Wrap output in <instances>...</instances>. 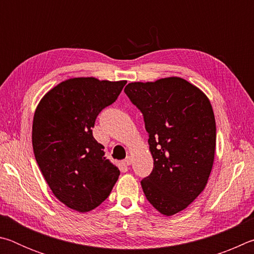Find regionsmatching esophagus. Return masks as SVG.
<instances>
[{"mask_svg": "<svg viewBox=\"0 0 254 254\" xmlns=\"http://www.w3.org/2000/svg\"><path fill=\"white\" fill-rule=\"evenodd\" d=\"M123 163H124V165H126V166H130L131 163H132V158H131L130 156H127V157L123 160Z\"/></svg>", "mask_w": 254, "mask_h": 254, "instance_id": "34e87169", "label": "esophagus"}]
</instances>
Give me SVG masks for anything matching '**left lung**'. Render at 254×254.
I'll use <instances>...</instances> for the list:
<instances>
[{
  "instance_id": "8db88e82",
  "label": "left lung",
  "mask_w": 254,
  "mask_h": 254,
  "mask_svg": "<svg viewBox=\"0 0 254 254\" xmlns=\"http://www.w3.org/2000/svg\"><path fill=\"white\" fill-rule=\"evenodd\" d=\"M143 114L153 170L141 180L149 203L171 216L188 207L207 185L216 148V123L208 97L180 77L124 88Z\"/></svg>"
}]
</instances>
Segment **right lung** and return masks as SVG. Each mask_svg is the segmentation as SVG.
<instances>
[{
	"mask_svg": "<svg viewBox=\"0 0 254 254\" xmlns=\"http://www.w3.org/2000/svg\"><path fill=\"white\" fill-rule=\"evenodd\" d=\"M126 84L69 78L51 88L34 112L32 147L38 166L56 198L77 212L101 205L119 179V168L104 157L92 128Z\"/></svg>",
	"mask_w": 254,
	"mask_h": 254,
	"instance_id": "1",
	"label": "right lung"
}]
</instances>
